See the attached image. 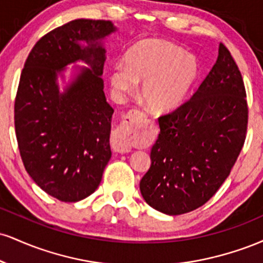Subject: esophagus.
<instances>
[{
  "label": "esophagus",
  "mask_w": 263,
  "mask_h": 263,
  "mask_svg": "<svg viewBox=\"0 0 263 263\" xmlns=\"http://www.w3.org/2000/svg\"><path fill=\"white\" fill-rule=\"evenodd\" d=\"M144 114L140 110H131L126 115L121 126L116 129L112 137V147L119 153H128L132 149V141L138 128V122L144 119Z\"/></svg>",
  "instance_id": "34e87169"
}]
</instances>
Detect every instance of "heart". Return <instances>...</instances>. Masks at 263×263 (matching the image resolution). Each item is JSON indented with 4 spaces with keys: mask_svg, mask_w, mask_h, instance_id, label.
Returning <instances> with one entry per match:
<instances>
[{
    "mask_svg": "<svg viewBox=\"0 0 263 263\" xmlns=\"http://www.w3.org/2000/svg\"><path fill=\"white\" fill-rule=\"evenodd\" d=\"M199 65L192 54L159 39H146L129 47L125 63H116L110 73L115 93L134 91L137 81L141 96L155 112H170L183 104L198 77Z\"/></svg>",
    "mask_w": 263,
    "mask_h": 263,
    "instance_id": "1",
    "label": "heart"
}]
</instances>
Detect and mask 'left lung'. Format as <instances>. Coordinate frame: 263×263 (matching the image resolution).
I'll return each mask as SVG.
<instances>
[{
	"label": "left lung",
	"mask_w": 263,
	"mask_h": 263,
	"mask_svg": "<svg viewBox=\"0 0 263 263\" xmlns=\"http://www.w3.org/2000/svg\"><path fill=\"white\" fill-rule=\"evenodd\" d=\"M247 112L242 77L228 48L220 44L216 63L190 100L158 119L161 134L140 183L146 203L167 215L206 203L242 149Z\"/></svg>",
	"instance_id": "1"
}]
</instances>
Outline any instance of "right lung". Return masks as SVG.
Returning a JSON list of instances; mask_svg holds the SVG:
<instances>
[{
	"instance_id": "add662e5",
	"label": "right lung",
	"mask_w": 263,
	"mask_h": 263,
	"mask_svg": "<svg viewBox=\"0 0 263 263\" xmlns=\"http://www.w3.org/2000/svg\"><path fill=\"white\" fill-rule=\"evenodd\" d=\"M111 21L74 20L35 43L25 63L14 101V127L27 173L60 201L91 195L111 158L114 108L101 75ZM78 61L71 80L66 66ZM60 79L65 83L60 89Z\"/></svg>"
}]
</instances>
